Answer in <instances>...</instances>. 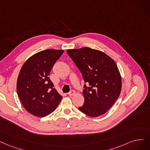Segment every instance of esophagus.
I'll return each mask as SVG.
<instances>
[{"instance_id":"esophagus-1","label":"esophagus","mask_w":150,"mask_h":150,"mask_svg":"<svg viewBox=\"0 0 150 150\" xmlns=\"http://www.w3.org/2000/svg\"><path fill=\"white\" fill-rule=\"evenodd\" d=\"M75 94V91L74 90H71L68 93L69 96H73Z\"/></svg>"}]
</instances>
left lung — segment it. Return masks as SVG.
<instances>
[{
  "mask_svg": "<svg viewBox=\"0 0 150 150\" xmlns=\"http://www.w3.org/2000/svg\"><path fill=\"white\" fill-rule=\"evenodd\" d=\"M67 53L81 71L84 81L83 105L80 111L91 117L105 113L120 94L121 77L115 62L99 50L83 47Z\"/></svg>",
  "mask_w": 150,
  "mask_h": 150,
  "instance_id": "obj_1",
  "label": "left lung"
}]
</instances>
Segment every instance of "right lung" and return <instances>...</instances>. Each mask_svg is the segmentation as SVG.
Segmentation results:
<instances>
[{
    "mask_svg": "<svg viewBox=\"0 0 150 150\" xmlns=\"http://www.w3.org/2000/svg\"><path fill=\"white\" fill-rule=\"evenodd\" d=\"M64 51L45 50L32 55L23 65L16 90L22 105L30 114L46 116L54 111L62 100L48 76Z\"/></svg>",
    "mask_w": 150,
    "mask_h": 150,
    "instance_id": "obj_1",
    "label": "right lung"
}]
</instances>
